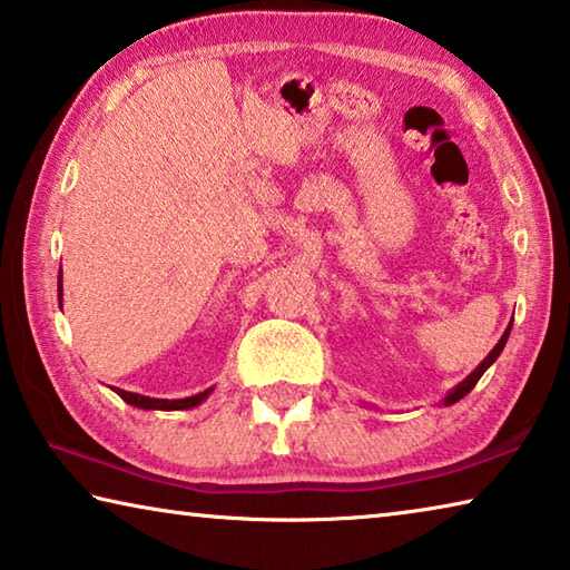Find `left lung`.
<instances>
[{"label":"left lung","mask_w":570,"mask_h":570,"mask_svg":"<svg viewBox=\"0 0 570 570\" xmlns=\"http://www.w3.org/2000/svg\"><path fill=\"white\" fill-rule=\"evenodd\" d=\"M508 334H510V326H508V330H505V334H503V336H500V342L495 344V350H493V352H490V354L485 356V362H482V364L478 366V370L470 374V377H468V380H462V382L458 384V387H455V390H452V392L448 394V397H445V404H455L458 400H462V397H465V394H468V392H470L472 387H475V384H478V380L482 377V374H485V370H488V366H490V364H493V362L498 360V356H500V352H503V346H505V342H508Z\"/></svg>","instance_id":"left-lung-1"}]
</instances>
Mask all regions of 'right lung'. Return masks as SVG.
I'll list each match as a JSON object with an SVG mask.
<instances>
[{
    "label": "right lung",
    "instance_id": "1",
    "mask_svg": "<svg viewBox=\"0 0 570 570\" xmlns=\"http://www.w3.org/2000/svg\"><path fill=\"white\" fill-rule=\"evenodd\" d=\"M60 304H62V276H60ZM115 392H118L125 402L132 404V407H140V410H188L204 402L210 390L193 394V397H186V400H150V397H142V394L125 392V390H115Z\"/></svg>",
    "mask_w": 570,
    "mask_h": 570
}]
</instances>
